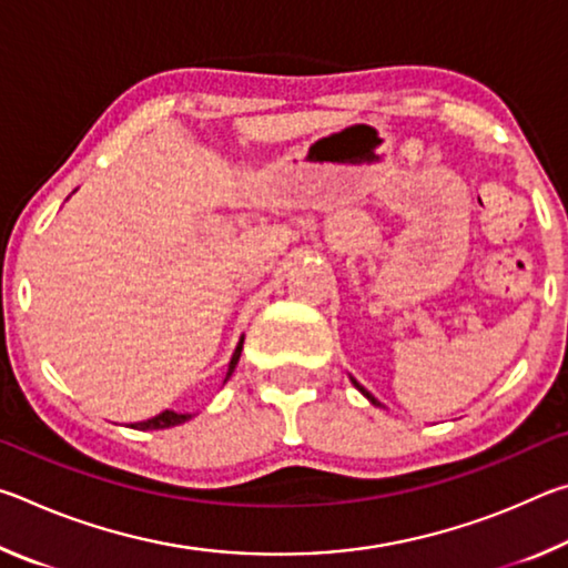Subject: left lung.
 I'll list each match as a JSON object with an SVG mask.
<instances>
[{
    "label": "left lung",
    "mask_w": 568,
    "mask_h": 568,
    "mask_svg": "<svg viewBox=\"0 0 568 568\" xmlns=\"http://www.w3.org/2000/svg\"><path fill=\"white\" fill-rule=\"evenodd\" d=\"M351 381H353V386H355V388H358V390L363 393V396H365V398H368V400L373 403V406H376V408H383V403H381V400H378L376 396H371V393H368V390H365V388L361 386V383H358V381H355V378H351Z\"/></svg>",
    "instance_id": "obj_1"
}]
</instances>
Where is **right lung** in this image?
<instances>
[{
    "label": "right lung",
    "mask_w": 568,
    "mask_h": 568,
    "mask_svg": "<svg viewBox=\"0 0 568 568\" xmlns=\"http://www.w3.org/2000/svg\"><path fill=\"white\" fill-rule=\"evenodd\" d=\"M243 341H245V335H240V341H237L235 351H233V358H230V363H227L225 381H227L230 376H233L235 365H237V361H240V353H243ZM190 418H192V413L162 410V413H158L155 418H148V420L132 423V428H138V430H160V428H172V426H180V423H185V420H190Z\"/></svg>",
    "instance_id": "add662e5"
}]
</instances>
